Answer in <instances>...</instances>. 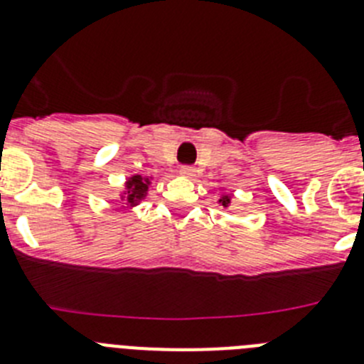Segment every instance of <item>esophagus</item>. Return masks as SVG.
I'll return each instance as SVG.
<instances>
[{"label":"esophagus","mask_w":364,"mask_h":364,"mask_svg":"<svg viewBox=\"0 0 364 364\" xmlns=\"http://www.w3.org/2000/svg\"><path fill=\"white\" fill-rule=\"evenodd\" d=\"M180 175L184 176V178H193V176L197 175V169L193 166H182L180 167Z\"/></svg>","instance_id":"34e87169"}]
</instances>
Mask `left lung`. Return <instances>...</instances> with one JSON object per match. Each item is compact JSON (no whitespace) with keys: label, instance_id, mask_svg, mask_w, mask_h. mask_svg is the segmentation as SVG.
<instances>
[{"label":"left lung","instance_id":"obj_1","mask_svg":"<svg viewBox=\"0 0 364 364\" xmlns=\"http://www.w3.org/2000/svg\"><path fill=\"white\" fill-rule=\"evenodd\" d=\"M217 204L220 205L222 210L228 211V213H231V205H233V197L231 195H228V193H220L217 198Z\"/></svg>","mask_w":364,"mask_h":364}]
</instances>
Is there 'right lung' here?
Wrapping results in <instances>:
<instances>
[{
    "label": "right lung",
    "mask_w": 364,
    "mask_h": 364,
    "mask_svg": "<svg viewBox=\"0 0 364 364\" xmlns=\"http://www.w3.org/2000/svg\"><path fill=\"white\" fill-rule=\"evenodd\" d=\"M154 176H146V175H131L125 178L124 188L118 191V197L114 200L122 202V208H129L131 211L136 208V205L142 204L146 200V197L149 195V186L153 184Z\"/></svg>",
    "instance_id": "1"
}]
</instances>
